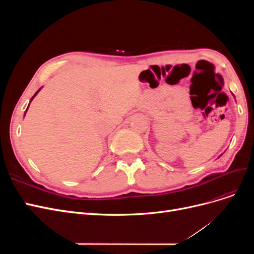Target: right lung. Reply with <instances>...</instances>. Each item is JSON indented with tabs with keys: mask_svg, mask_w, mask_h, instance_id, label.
Returning a JSON list of instances; mask_svg holds the SVG:
<instances>
[{
	"mask_svg": "<svg viewBox=\"0 0 254 254\" xmlns=\"http://www.w3.org/2000/svg\"><path fill=\"white\" fill-rule=\"evenodd\" d=\"M39 91H40V89H39V90H38V91H37V92H36V93H35V95H34V96H33V97H32V99H33V98H34V97H35V96H36V95H37V94H38V92H39ZM32 99H30V101H32Z\"/></svg>",
	"mask_w": 254,
	"mask_h": 254,
	"instance_id": "obj_1",
	"label": "right lung"
}]
</instances>
